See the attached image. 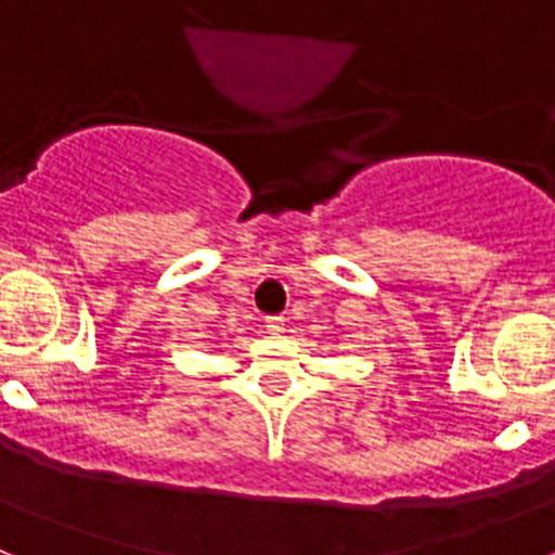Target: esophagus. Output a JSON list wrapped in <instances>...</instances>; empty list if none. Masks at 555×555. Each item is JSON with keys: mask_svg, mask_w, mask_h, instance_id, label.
Masks as SVG:
<instances>
[{"mask_svg": "<svg viewBox=\"0 0 555 555\" xmlns=\"http://www.w3.org/2000/svg\"><path fill=\"white\" fill-rule=\"evenodd\" d=\"M267 331L269 333H283V331H286V320H283V317H267Z\"/></svg>", "mask_w": 555, "mask_h": 555, "instance_id": "obj_1", "label": "esophagus"}]
</instances>
